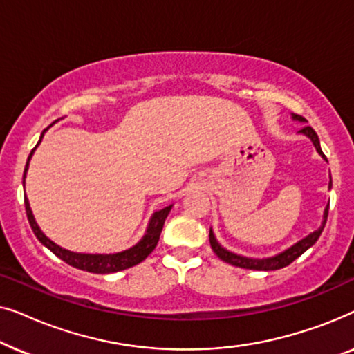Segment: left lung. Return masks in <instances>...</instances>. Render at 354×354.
<instances>
[{"label":"left lung","mask_w":354,"mask_h":354,"mask_svg":"<svg viewBox=\"0 0 354 354\" xmlns=\"http://www.w3.org/2000/svg\"><path fill=\"white\" fill-rule=\"evenodd\" d=\"M292 118H293V120H299V122H308L306 119L301 118V115H298V114H292ZM299 133L306 135L308 138H311V142H313L314 147H316L317 153L321 154V156L327 161L326 154H324L322 149H321V143H319L317 133L314 132V129L309 127V125H306V127H303L301 130H299ZM330 187H332V178H330V182H328V188H330ZM327 216H328V206L326 207V211H324V221H322V224L317 230H314L313 234L304 236V239L299 240L298 243L290 246V248L285 250L283 253H279V254L272 256V258L254 259V258H246V256H240V254L232 253V251L225 250L224 246L219 245V241L216 240V236H214V234H212V230H209V243H211L212 251H214V253L219 256V259L225 261V263H229L232 266H236V268L253 269V270H277V269L285 268V266L292 264L295 259L299 258V256H301L304 251H306L308 248H311V246L316 243L317 239L322 234L324 227H326Z\"/></svg>","instance_id":"1"}]
</instances>
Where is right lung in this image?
Segmentation results:
<instances>
[{
	"label": "right lung",
	"mask_w": 354,
	"mask_h": 354,
	"mask_svg": "<svg viewBox=\"0 0 354 354\" xmlns=\"http://www.w3.org/2000/svg\"><path fill=\"white\" fill-rule=\"evenodd\" d=\"M46 130L48 129L43 130V133H45ZM43 133H41L40 140H38L37 147L41 142ZM37 147L32 149L30 154H28L26 169H24V183H26L28 161H30L32 154L37 149ZM24 203H26V212H27L28 224H30L33 234H35L37 239L40 240L48 250L53 251L57 258H61L64 263L72 266V268L86 270V272H93V274L119 272V270L129 269V268H132V266H137L138 263H142L143 259H147V256L151 253L154 248H156V245L159 241V235H161V230L164 225V221H166V217L169 212H171V207H172V205H171V206H166L161 211L154 212V214L151 216V219H149L147 234H145L143 239L140 240L137 245L132 246V248L120 251V253H114V254H85V253H74V251L61 248L59 245H56L55 241H51L50 239H48V236L43 234V232L40 230V227H38V224L35 222V217H33V214H32L30 205H28V200L26 195H24Z\"/></svg>",
	"instance_id": "1"
}]
</instances>
